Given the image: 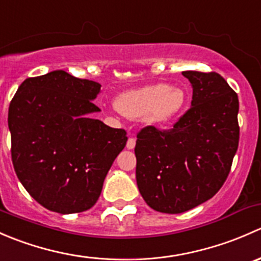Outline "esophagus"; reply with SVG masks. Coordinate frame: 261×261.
I'll list each match as a JSON object with an SVG mask.
<instances>
[{"mask_svg":"<svg viewBox=\"0 0 261 261\" xmlns=\"http://www.w3.org/2000/svg\"><path fill=\"white\" fill-rule=\"evenodd\" d=\"M135 144H136L135 139L128 138L127 143H126V147H127V149H134V147H135Z\"/></svg>","mask_w":261,"mask_h":261,"instance_id":"esophagus-1","label":"esophagus"}]
</instances>
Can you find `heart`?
<instances>
[{
	"label": "heart",
	"instance_id": "obj_1",
	"mask_svg": "<svg viewBox=\"0 0 261 261\" xmlns=\"http://www.w3.org/2000/svg\"><path fill=\"white\" fill-rule=\"evenodd\" d=\"M184 102L186 94L180 88L158 83L121 93L116 99V109L128 118L165 123L179 114Z\"/></svg>",
	"mask_w": 261,
	"mask_h": 261
}]
</instances>
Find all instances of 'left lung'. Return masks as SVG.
I'll use <instances>...</instances> for the list:
<instances>
[{"mask_svg": "<svg viewBox=\"0 0 261 261\" xmlns=\"http://www.w3.org/2000/svg\"><path fill=\"white\" fill-rule=\"evenodd\" d=\"M192 107L172 128L138 133L136 181L147 206L181 213L212 198L223 186L238 151L239 97L216 72L186 70Z\"/></svg>", "mask_w": 261, "mask_h": 261, "instance_id": "obj_1", "label": "left lung"}]
</instances>
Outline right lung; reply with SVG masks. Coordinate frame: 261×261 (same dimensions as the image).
Listing matches in <instances>:
<instances>
[{
    "label": "right lung",
    "mask_w": 261,
    "mask_h": 261,
    "mask_svg": "<svg viewBox=\"0 0 261 261\" xmlns=\"http://www.w3.org/2000/svg\"><path fill=\"white\" fill-rule=\"evenodd\" d=\"M97 82L64 70L31 77L9 107L11 158L21 184L45 208L83 212L94 206L112 163L126 145L123 128L89 117L99 111Z\"/></svg>",
    "instance_id": "right-lung-1"
}]
</instances>
